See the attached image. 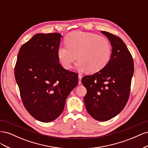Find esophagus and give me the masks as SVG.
Listing matches in <instances>:
<instances>
[{
    "label": "esophagus",
    "instance_id": "34e87169",
    "mask_svg": "<svg viewBox=\"0 0 148 148\" xmlns=\"http://www.w3.org/2000/svg\"><path fill=\"white\" fill-rule=\"evenodd\" d=\"M82 78V76L81 75H78V79H79L78 84H80L82 83V82H81Z\"/></svg>",
    "mask_w": 148,
    "mask_h": 148
}]
</instances>
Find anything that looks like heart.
Wrapping results in <instances>:
<instances>
[{"instance_id": "b5f03b06", "label": "heart", "mask_w": 148, "mask_h": 148, "mask_svg": "<svg viewBox=\"0 0 148 148\" xmlns=\"http://www.w3.org/2000/svg\"><path fill=\"white\" fill-rule=\"evenodd\" d=\"M66 45L57 49V57L62 66L69 70L77 59L79 70H86L89 73L101 71L109 63L112 53L109 41L99 35L76 31L67 36ZM77 57H76V55Z\"/></svg>"}]
</instances>
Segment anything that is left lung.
I'll list each match as a JSON object with an SVG mask.
<instances>
[{
    "label": "left lung",
    "mask_w": 148,
    "mask_h": 148,
    "mask_svg": "<svg viewBox=\"0 0 148 148\" xmlns=\"http://www.w3.org/2000/svg\"><path fill=\"white\" fill-rule=\"evenodd\" d=\"M101 32L111 44L110 60L101 71L84 77L82 83L87 90L84 102L88 114L96 120L107 121L117 115L127 104L134 64L122 39L107 31Z\"/></svg>",
    "instance_id": "8db88e82"
}]
</instances>
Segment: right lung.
<instances>
[{
    "instance_id": "right-lung-1",
    "label": "right lung",
    "mask_w": 148,
    "mask_h": 148,
    "mask_svg": "<svg viewBox=\"0 0 148 148\" xmlns=\"http://www.w3.org/2000/svg\"><path fill=\"white\" fill-rule=\"evenodd\" d=\"M59 33L35 34L20 49L15 77L21 100L28 112L42 122L60 116L65 101L78 83L77 73L59 64Z\"/></svg>"
}]
</instances>
